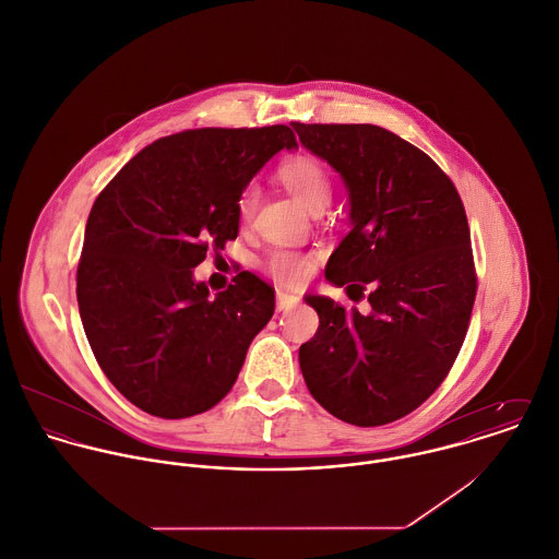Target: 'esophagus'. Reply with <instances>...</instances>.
<instances>
[{
  "mask_svg": "<svg viewBox=\"0 0 559 559\" xmlns=\"http://www.w3.org/2000/svg\"><path fill=\"white\" fill-rule=\"evenodd\" d=\"M297 301H299V299H297L295 295H288V293L277 290V310H280V312H282V310H290Z\"/></svg>",
  "mask_w": 559,
  "mask_h": 559,
  "instance_id": "34e87169",
  "label": "esophagus"
}]
</instances>
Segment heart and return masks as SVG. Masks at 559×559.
<instances>
[{"label":"heart","mask_w":559,"mask_h":559,"mask_svg":"<svg viewBox=\"0 0 559 559\" xmlns=\"http://www.w3.org/2000/svg\"><path fill=\"white\" fill-rule=\"evenodd\" d=\"M277 176L286 190L310 212L328 207L332 197V180L319 160L308 156H297L293 160H286L280 167ZM255 203H258V188L253 185L242 188L236 199V214L242 223L251 221L255 212ZM264 266L275 282L284 286H299L312 273V258L290 249H275L266 258Z\"/></svg>","instance_id":"b5f03b06"}]
</instances>
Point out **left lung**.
I'll list each match as a JSON object with an SVG mask.
<instances>
[{"label":"left lung","instance_id":"1","mask_svg":"<svg viewBox=\"0 0 559 559\" xmlns=\"http://www.w3.org/2000/svg\"><path fill=\"white\" fill-rule=\"evenodd\" d=\"M349 192L352 231L325 277L371 312L306 295L319 314L299 365L312 396L336 418L377 427L416 409L447 377L477 293L462 199L418 147L369 123H290Z\"/></svg>","mask_w":559,"mask_h":559}]
</instances>
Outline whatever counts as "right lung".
Listing matches in <instances>:
<instances>
[{
	"instance_id": "1",
	"label": "right lung",
	"mask_w": 559,
	"mask_h": 559,
	"mask_svg": "<svg viewBox=\"0 0 559 559\" xmlns=\"http://www.w3.org/2000/svg\"><path fill=\"white\" fill-rule=\"evenodd\" d=\"M295 147L286 126L187 130L147 145L95 199L80 319L102 371L143 412L187 418L231 390L275 290L240 271L212 297L192 269L238 236L240 190Z\"/></svg>"
}]
</instances>
